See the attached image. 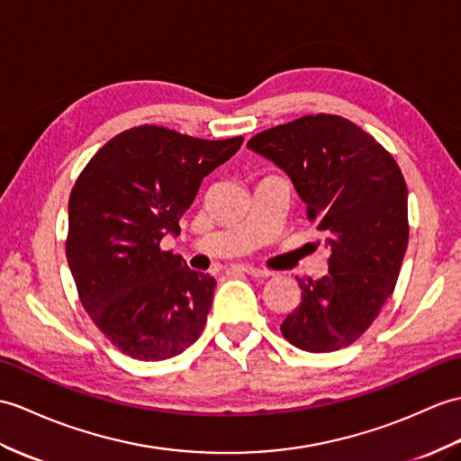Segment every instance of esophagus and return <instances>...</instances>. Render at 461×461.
<instances>
[{"mask_svg": "<svg viewBox=\"0 0 461 461\" xmlns=\"http://www.w3.org/2000/svg\"><path fill=\"white\" fill-rule=\"evenodd\" d=\"M243 271L248 273V275H251V276H271L273 273L271 271H267V269H259V267H243Z\"/></svg>", "mask_w": 461, "mask_h": 461, "instance_id": "esophagus-1", "label": "esophagus"}]
</instances>
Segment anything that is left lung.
I'll use <instances>...</instances> for the list:
<instances>
[{"label":"left lung","instance_id":"8db88e82","mask_svg":"<svg viewBox=\"0 0 461 461\" xmlns=\"http://www.w3.org/2000/svg\"><path fill=\"white\" fill-rule=\"evenodd\" d=\"M249 149L291 176L306 218L328 235V275L296 279L301 304L281 331L298 349L326 353L366 334L397 285L409 243L406 182L375 137L341 115L271 127Z\"/></svg>","mask_w":461,"mask_h":461}]
</instances>
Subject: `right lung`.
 <instances>
[{"mask_svg":"<svg viewBox=\"0 0 461 461\" xmlns=\"http://www.w3.org/2000/svg\"><path fill=\"white\" fill-rule=\"evenodd\" d=\"M241 143L139 125L110 139L74 182L68 267L84 310L125 356L170 359L204 330L216 281L160 240L180 233L202 180Z\"/></svg>","mask_w":461,"mask_h":461,"instance_id":"right-lung-1","label":"right lung"}]
</instances>
